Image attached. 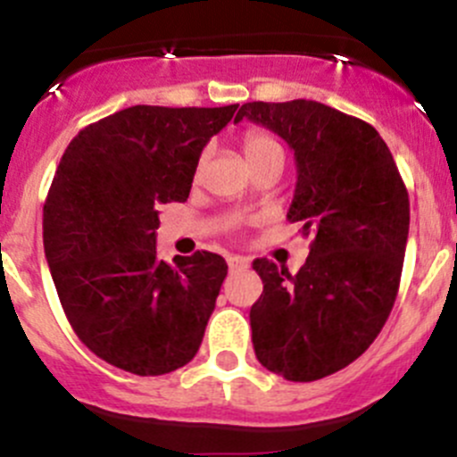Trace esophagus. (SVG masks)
Returning a JSON list of instances; mask_svg holds the SVG:
<instances>
[{
	"instance_id": "obj_1",
	"label": "esophagus",
	"mask_w": 457,
	"mask_h": 457,
	"mask_svg": "<svg viewBox=\"0 0 457 457\" xmlns=\"http://www.w3.org/2000/svg\"><path fill=\"white\" fill-rule=\"evenodd\" d=\"M228 265H229V270H243V267H247V261L243 256H229L228 258Z\"/></svg>"
}]
</instances>
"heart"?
<instances>
[{
  "instance_id": "heart-1",
  "label": "heart",
  "mask_w": 457,
  "mask_h": 457,
  "mask_svg": "<svg viewBox=\"0 0 457 457\" xmlns=\"http://www.w3.org/2000/svg\"><path fill=\"white\" fill-rule=\"evenodd\" d=\"M243 152H245V159L250 161L252 168L265 163V161L283 159V147H280V143L274 137L261 130H250L243 137Z\"/></svg>"
}]
</instances>
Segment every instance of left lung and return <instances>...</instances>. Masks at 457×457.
Segmentation results:
<instances>
[{"label": "left lung", "mask_w": 457, "mask_h": 457, "mask_svg": "<svg viewBox=\"0 0 457 457\" xmlns=\"http://www.w3.org/2000/svg\"><path fill=\"white\" fill-rule=\"evenodd\" d=\"M270 128L296 159L289 223L312 234L298 274L256 258L261 298L250 310L258 362L312 382L356 361L376 340L398 294L409 195L389 147L362 119L307 99L243 104L234 121Z\"/></svg>", "instance_id": "obj_1"}]
</instances>
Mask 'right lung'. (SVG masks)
<instances>
[{"mask_svg":"<svg viewBox=\"0 0 457 457\" xmlns=\"http://www.w3.org/2000/svg\"><path fill=\"white\" fill-rule=\"evenodd\" d=\"M238 105H132L84 128L44 205V250L59 301L92 353L137 376L187 365L228 262L212 252L156 258L159 207L190 196L205 143Z\"/></svg>","mask_w":457,"mask_h":457,"instance_id":"add662e5","label":"right lung"}]
</instances>
